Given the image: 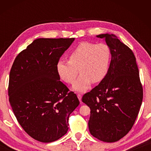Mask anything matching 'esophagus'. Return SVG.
Masks as SVG:
<instances>
[{
	"mask_svg": "<svg viewBox=\"0 0 151 151\" xmlns=\"http://www.w3.org/2000/svg\"><path fill=\"white\" fill-rule=\"evenodd\" d=\"M77 97L78 99V100L80 101V102H81V99H82V95L81 94H77Z\"/></svg>",
	"mask_w": 151,
	"mask_h": 151,
	"instance_id": "1",
	"label": "esophagus"
}]
</instances>
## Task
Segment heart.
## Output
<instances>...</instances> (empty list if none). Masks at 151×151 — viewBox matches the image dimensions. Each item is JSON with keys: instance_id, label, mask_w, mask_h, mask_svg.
Here are the masks:
<instances>
[{"instance_id": "obj_1", "label": "heart", "mask_w": 151, "mask_h": 151, "mask_svg": "<svg viewBox=\"0 0 151 151\" xmlns=\"http://www.w3.org/2000/svg\"><path fill=\"white\" fill-rule=\"evenodd\" d=\"M111 57V49L107 45L83 42L72 50L68 60L58 61L56 70L61 80L73 83L79 69L81 75L74 83L73 88L76 91L84 92L91 82L99 83L105 77Z\"/></svg>"}]
</instances>
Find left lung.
<instances>
[{
  "mask_svg": "<svg viewBox=\"0 0 151 151\" xmlns=\"http://www.w3.org/2000/svg\"><path fill=\"white\" fill-rule=\"evenodd\" d=\"M111 52L105 77L84 94L82 101L90 107L88 129L99 140L113 142L132 129L141 106L143 90L136 58L131 48L115 35L102 34Z\"/></svg>",
  "mask_w": 151,
  "mask_h": 151,
  "instance_id": "8db88e82",
  "label": "left lung"
}]
</instances>
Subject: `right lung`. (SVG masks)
Here are the masks:
<instances>
[{
    "instance_id": "add662e5",
    "label": "right lung",
    "mask_w": 151,
    "mask_h": 151,
    "mask_svg": "<svg viewBox=\"0 0 151 151\" xmlns=\"http://www.w3.org/2000/svg\"><path fill=\"white\" fill-rule=\"evenodd\" d=\"M75 38L37 39L15 58L9 75V102L24 131L42 142L64 136L78 106L76 94L60 81L56 65Z\"/></svg>"
}]
</instances>
